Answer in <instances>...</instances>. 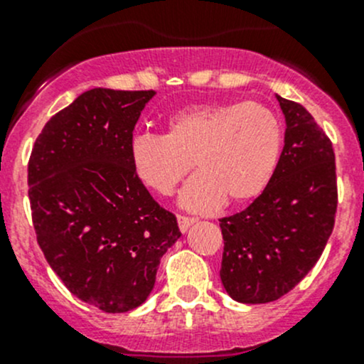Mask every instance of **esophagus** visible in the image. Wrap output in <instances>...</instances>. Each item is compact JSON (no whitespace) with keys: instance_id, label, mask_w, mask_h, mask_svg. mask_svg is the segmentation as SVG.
Wrapping results in <instances>:
<instances>
[{"instance_id":"obj_1","label":"esophagus","mask_w":364,"mask_h":364,"mask_svg":"<svg viewBox=\"0 0 364 364\" xmlns=\"http://www.w3.org/2000/svg\"><path fill=\"white\" fill-rule=\"evenodd\" d=\"M193 223V218L192 216H185V215H178V225H179V230L181 232H186L188 230V227Z\"/></svg>"}]
</instances>
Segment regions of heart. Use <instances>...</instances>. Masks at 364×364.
I'll return each instance as SVG.
<instances>
[{"instance_id":"b5f03b06","label":"heart","mask_w":364,"mask_h":364,"mask_svg":"<svg viewBox=\"0 0 364 364\" xmlns=\"http://www.w3.org/2000/svg\"><path fill=\"white\" fill-rule=\"evenodd\" d=\"M284 149V127L273 111L253 102H209L168 117L167 135L142 134L132 141L137 178L168 196L192 171L179 196L190 211L208 213L223 203L245 204L273 179Z\"/></svg>"}]
</instances>
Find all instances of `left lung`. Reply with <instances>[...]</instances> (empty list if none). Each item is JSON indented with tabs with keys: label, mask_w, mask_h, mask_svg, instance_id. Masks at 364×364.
<instances>
[{
	"label": "left lung",
	"mask_w": 364,
	"mask_h": 364,
	"mask_svg": "<svg viewBox=\"0 0 364 364\" xmlns=\"http://www.w3.org/2000/svg\"><path fill=\"white\" fill-rule=\"evenodd\" d=\"M287 121L273 179L253 203L220 218V278L240 303L280 299L317 264L335 227V149L310 112L277 95Z\"/></svg>",
	"instance_id": "1"
}]
</instances>
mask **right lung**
Masks as SVG:
<instances>
[{
    "label": "right lung",
    "mask_w": 364,
    "mask_h": 364,
    "mask_svg": "<svg viewBox=\"0 0 364 364\" xmlns=\"http://www.w3.org/2000/svg\"><path fill=\"white\" fill-rule=\"evenodd\" d=\"M155 91L95 87L42 128L28 161L36 241L73 296L107 314L137 308L179 240L130 161L134 128Z\"/></svg>",
    "instance_id": "obj_1"
}]
</instances>
